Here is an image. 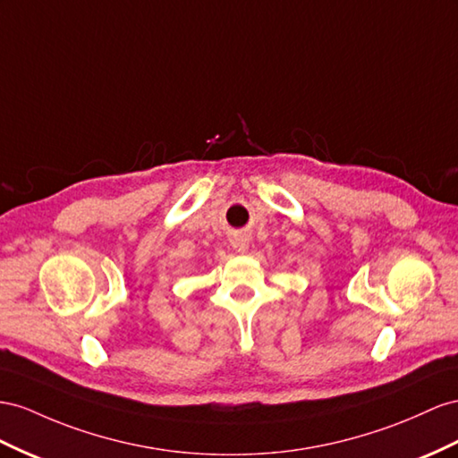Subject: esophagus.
<instances>
[{
    "instance_id": "34e87169",
    "label": "esophagus",
    "mask_w": 458,
    "mask_h": 458,
    "mask_svg": "<svg viewBox=\"0 0 458 458\" xmlns=\"http://www.w3.org/2000/svg\"><path fill=\"white\" fill-rule=\"evenodd\" d=\"M231 244L237 252H246L250 246V239L246 237V234H234V237L231 239Z\"/></svg>"
}]
</instances>
